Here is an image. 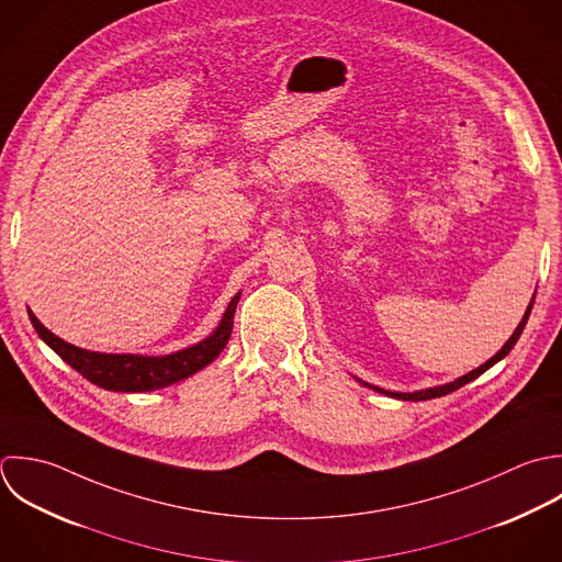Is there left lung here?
<instances>
[{
  "label": "left lung",
  "instance_id": "8db88e82",
  "mask_svg": "<svg viewBox=\"0 0 562 562\" xmlns=\"http://www.w3.org/2000/svg\"><path fill=\"white\" fill-rule=\"evenodd\" d=\"M532 304H535V297H532V302H530V306H528V311H526V315H524V319H521V324L517 326V330L513 333V337L506 341V346L491 359V361H486L484 366H480L477 370H473V372H469V374H464V376H460L458 381H453V383H447V385H440V387H431V390H423V392H414V394H401V392H385V390H381V387H372V385H368V383H363V385H368V387H372V390H376V392H381V394H387V396H394V398H401V401H429V398H438V396H447V394H451V392H456V390H460L462 385H467V383H471L473 379H477V376H482L488 368H493L497 361H502L513 348H515V344L519 341V337H521V333H524V328H526V324H528V317H530V313H532Z\"/></svg>",
  "mask_w": 562,
  "mask_h": 562
}]
</instances>
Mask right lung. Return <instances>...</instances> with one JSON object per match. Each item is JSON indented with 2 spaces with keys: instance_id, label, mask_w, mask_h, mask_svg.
<instances>
[{
  "instance_id": "right-lung-1",
  "label": "right lung",
  "mask_w": 562,
  "mask_h": 562,
  "mask_svg": "<svg viewBox=\"0 0 562 562\" xmlns=\"http://www.w3.org/2000/svg\"><path fill=\"white\" fill-rule=\"evenodd\" d=\"M240 293L229 302L218 328L201 344L179 350L166 357H137V355H100L80 350L60 337L52 335L34 315L27 311L30 322L38 337L78 374H82L93 385L109 392H153L177 381L188 379L207 363H212L229 341L234 326V311Z\"/></svg>"
}]
</instances>
